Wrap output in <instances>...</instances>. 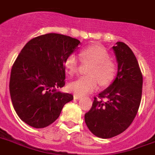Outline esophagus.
Masks as SVG:
<instances>
[{
	"label": "esophagus",
	"instance_id": "esophagus-1",
	"mask_svg": "<svg viewBox=\"0 0 155 155\" xmlns=\"http://www.w3.org/2000/svg\"><path fill=\"white\" fill-rule=\"evenodd\" d=\"M82 97L80 95H77V94H74V99H80Z\"/></svg>",
	"mask_w": 155,
	"mask_h": 155
}]
</instances>
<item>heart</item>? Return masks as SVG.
<instances>
[{
	"mask_svg": "<svg viewBox=\"0 0 155 155\" xmlns=\"http://www.w3.org/2000/svg\"><path fill=\"white\" fill-rule=\"evenodd\" d=\"M81 61L90 64L87 70L88 76L79 78L71 82L68 88L71 92L84 95L97 89L98 82L102 86L109 85L117 72L116 65L110 58V54L100 45L89 46L81 53ZM65 67L71 75L76 74L80 68V60L75 54H70L65 59Z\"/></svg>",
	"mask_w": 155,
	"mask_h": 155,
	"instance_id": "1",
	"label": "heart"
}]
</instances>
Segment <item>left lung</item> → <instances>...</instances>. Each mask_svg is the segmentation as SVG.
<instances>
[{
    "label": "left lung",
    "mask_w": 155,
    "mask_h": 155,
    "mask_svg": "<svg viewBox=\"0 0 155 155\" xmlns=\"http://www.w3.org/2000/svg\"><path fill=\"white\" fill-rule=\"evenodd\" d=\"M113 49L118 62L116 78L94 97L91 109L84 114L91 133L104 139L119 135L129 127L142 94V74L132 49L124 42H117Z\"/></svg>",
    "instance_id": "1"
}]
</instances>
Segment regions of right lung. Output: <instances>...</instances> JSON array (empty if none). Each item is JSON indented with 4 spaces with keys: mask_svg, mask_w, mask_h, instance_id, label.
<instances>
[{
    "mask_svg": "<svg viewBox=\"0 0 155 155\" xmlns=\"http://www.w3.org/2000/svg\"><path fill=\"white\" fill-rule=\"evenodd\" d=\"M80 43L68 35L48 33L31 39L12 66L9 93L20 119L35 128L49 126L73 99L57 90L65 85V59Z\"/></svg>",
    "mask_w": 155,
    "mask_h": 155,
    "instance_id": "1",
    "label": "right lung"
}]
</instances>
